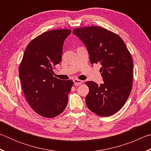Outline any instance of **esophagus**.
<instances>
[{"instance_id": "1", "label": "esophagus", "mask_w": 151, "mask_h": 151, "mask_svg": "<svg viewBox=\"0 0 151 151\" xmlns=\"http://www.w3.org/2000/svg\"><path fill=\"white\" fill-rule=\"evenodd\" d=\"M74 81V85H75V86H78L81 85L82 83H83V81H81V80H78V79H74L73 80Z\"/></svg>"}]
</instances>
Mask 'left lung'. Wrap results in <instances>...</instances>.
<instances>
[{
    "instance_id": "obj_1",
    "label": "left lung",
    "mask_w": 151,
    "mask_h": 151,
    "mask_svg": "<svg viewBox=\"0 0 151 151\" xmlns=\"http://www.w3.org/2000/svg\"><path fill=\"white\" fill-rule=\"evenodd\" d=\"M73 33L85 45L91 63L101 65L104 83L86 82L89 88L86 106L99 116H111L123 106L132 90L131 55L119 35L102 27L78 28Z\"/></svg>"
}]
</instances>
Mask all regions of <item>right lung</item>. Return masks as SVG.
Masks as SVG:
<instances>
[{
    "label": "right lung",
    "instance_id": "obj_1",
    "mask_svg": "<svg viewBox=\"0 0 151 151\" xmlns=\"http://www.w3.org/2000/svg\"><path fill=\"white\" fill-rule=\"evenodd\" d=\"M71 33L68 29L52 30L30 42L19 66V77L24 96L34 111L53 118L65 109L73 81L53 76L52 67L62 59L64 41Z\"/></svg>",
    "mask_w": 151,
    "mask_h": 151
}]
</instances>
